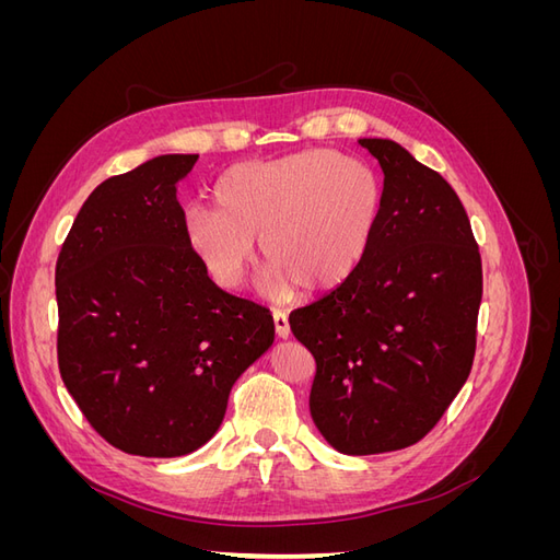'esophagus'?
<instances>
[{
  "label": "esophagus",
  "mask_w": 560,
  "mask_h": 560,
  "mask_svg": "<svg viewBox=\"0 0 560 560\" xmlns=\"http://www.w3.org/2000/svg\"><path fill=\"white\" fill-rule=\"evenodd\" d=\"M273 325H276V334L280 338L290 336V319H287V315L282 311H273Z\"/></svg>",
  "instance_id": "34e87169"
}]
</instances>
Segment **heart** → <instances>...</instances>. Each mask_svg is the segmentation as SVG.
Here are the masks:
<instances>
[{"mask_svg":"<svg viewBox=\"0 0 560 560\" xmlns=\"http://www.w3.org/2000/svg\"><path fill=\"white\" fill-rule=\"evenodd\" d=\"M383 189L362 161L329 149L238 163L217 179L214 210L191 208L186 241L217 284L247 278L259 241L266 290L325 292L360 266L381 217Z\"/></svg>","mask_w":560,"mask_h":560,"instance_id":"1","label":"heart"}]
</instances>
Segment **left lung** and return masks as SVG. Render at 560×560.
<instances>
[{
  "mask_svg": "<svg viewBox=\"0 0 560 560\" xmlns=\"http://www.w3.org/2000/svg\"><path fill=\"white\" fill-rule=\"evenodd\" d=\"M360 144L383 171L376 231L336 290L290 315L315 358V425L348 455L406 448L442 420L471 371L483 294L451 184L393 140Z\"/></svg>",
  "mask_w": 560,
  "mask_h": 560,
  "instance_id": "left-lung-1",
  "label": "left lung"
}]
</instances>
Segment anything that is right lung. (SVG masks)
<instances>
[{
	"mask_svg": "<svg viewBox=\"0 0 560 560\" xmlns=\"http://www.w3.org/2000/svg\"><path fill=\"white\" fill-rule=\"evenodd\" d=\"M196 161L165 154L105 179L56 264L62 383L91 428L132 455L206 444L276 336L270 311L219 290L186 241L175 184Z\"/></svg>",
	"mask_w": 560,
	"mask_h": 560,
	"instance_id": "obj_1",
	"label": "right lung"
}]
</instances>
